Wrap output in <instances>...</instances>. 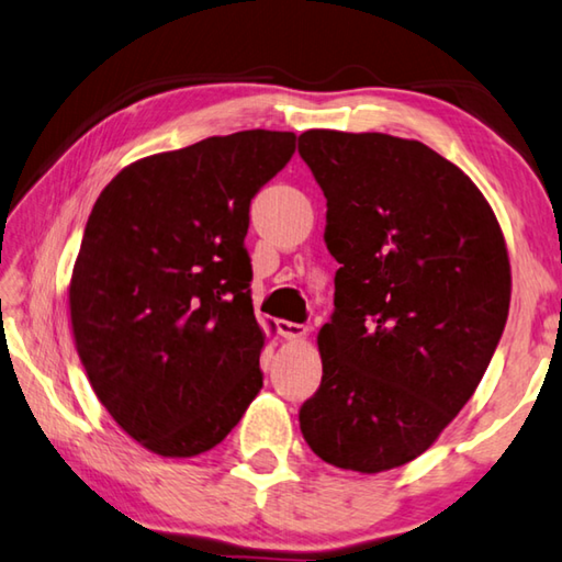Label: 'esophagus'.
<instances>
[{
    "mask_svg": "<svg viewBox=\"0 0 562 562\" xmlns=\"http://www.w3.org/2000/svg\"><path fill=\"white\" fill-rule=\"evenodd\" d=\"M308 328L303 323H291V321H279V336H283L286 340H301L306 336Z\"/></svg>",
    "mask_w": 562,
    "mask_h": 562,
    "instance_id": "34e87169",
    "label": "esophagus"
}]
</instances>
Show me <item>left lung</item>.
<instances>
[{"label": "left lung", "mask_w": 562, "mask_h": 562, "mask_svg": "<svg viewBox=\"0 0 562 562\" xmlns=\"http://www.w3.org/2000/svg\"><path fill=\"white\" fill-rule=\"evenodd\" d=\"M299 153L340 263L301 431L326 464L380 474L435 445L484 378L508 318L506 239L479 187L425 143L306 131Z\"/></svg>", "instance_id": "obj_1"}]
</instances>
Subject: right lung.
I'll use <instances>...</instances> for the list:
<instances>
[{"mask_svg":"<svg viewBox=\"0 0 562 562\" xmlns=\"http://www.w3.org/2000/svg\"><path fill=\"white\" fill-rule=\"evenodd\" d=\"M293 153V133L206 137L123 167L88 216L68 283L78 358L157 457L210 451L263 387L244 236L251 196Z\"/></svg>","mask_w":562,"mask_h":562,"instance_id":"1","label":"right lung"}]
</instances>
